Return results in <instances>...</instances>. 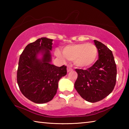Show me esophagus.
<instances>
[{
	"instance_id": "34e87169",
	"label": "esophagus",
	"mask_w": 129,
	"mask_h": 129,
	"mask_svg": "<svg viewBox=\"0 0 129 129\" xmlns=\"http://www.w3.org/2000/svg\"><path fill=\"white\" fill-rule=\"evenodd\" d=\"M73 70V69L71 67H67V72H69L72 71Z\"/></svg>"
}]
</instances>
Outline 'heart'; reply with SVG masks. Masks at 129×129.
Returning a JSON list of instances; mask_svg holds the SVG:
<instances>
[{"label": "heart", "mask_w": 129, "mask_h": 129, "mask_svg": "<svg viewBox=\"0 0 129 129\" xmlns=\"http://www.w3.org/2000/svg\"><path fill=\"white\" fill-rule=\"evenodd\" d=\"M55 54L58 58L65 61H73L76 66L87 68L95 62L98 56L97 47L92 43H80L65 47L63 52L56 49Z\"/></svg>", "instance_id": "b5f03b06"}]
</instances>
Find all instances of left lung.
<instances>
[{"label":"left lung","mask_w":129,"mask_h":129,"mask_svg":"<svg viewBox=\"0 0 129 129\" xmlns=\"http://www.w3.org/2000/svg\"><path fill=\"white\" fill-rule=\"evenodd\" d=\"M94 41L99 59L86 70L76 69L78 77L75 83V88L81 97L92 103L101 101L111 93L117 78L116 64L112 51L100 41Z\"/></svg>","instance_id":"left-lung-1"}]
</instances>
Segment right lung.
Wrapping results in <instances>:
<instances>
[{
  "instance_id": "add662e5",
  "label": "right lung",
  "mask_w": 129,
  "mask_h": 129,
  "mask_svg": "<svg viewBox=\"0 0 129 129\" xmlns=\"http://www.w3.org/2000/svg\"><path fill=\"white\" fill-rule=\"evenodd\" d=\"M52 39L41 38L28 44L19 58L17 82L25 97L36 104H44L53 99L58 89V81L67 75V67L50 64ZM43 53L42 59L37 58Z\"/></svg>"
}]
</instances>
